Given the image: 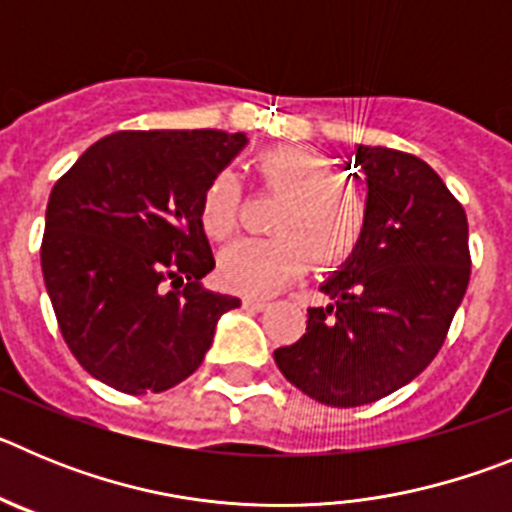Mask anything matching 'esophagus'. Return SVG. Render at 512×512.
<instances>
[{
    "mask_svg": "<svg viewBox=\"0 0 512 512\" xmlns=\"http://www.w3.org/2000/svg\"><path fill=\"white\" fill-rule=\"evenodd\" d=\"M243 305H246L248 310L261 312V310H266V307H269V300H261V297H246V300H243Z\"/></svg>",
    "mask_w": 512,
    "mask_h": 512,
    "instance_id": "34e87169",
    "label": "esophagus"
}]
</instances>
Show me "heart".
I'll use <instances>...</instances> for the list:
<instances>
[{"label":"heart","instance_id":"heart-1","mask_svg":"<svg viewBox=\"0 0 512 512\" xmlns=\"http://www.w3.org/2000/svg\"><path fill=\"white\" fill-rule=\"evenodd\" d=\"M261 184L284 194L271 238H248L225 248L220 277L241 295H274L315 264L328 269L348 261L369 228V197L338 176L325 153L305 146H277L253 158ZM202 230L228 241L241 223V187L230 171L212 176L200 200Z\"/></svg>","mask_w":512,"mask_h":512}]
</instances>
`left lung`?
I'll return each instance as SVG.
<instances>
[{"label": "left lung", "mask_w": 512, "mask_h": 512, "mask_svg": "<svg viewBox=\"0 0 512 512\" xmlns=\"http://www.w3.org/2000/svg\"><path fill=\"white\" fill-rule=\"evenodd\" d=\"M369 187L364 241L307 307V333L274 351L279 372L330 408H356L413 382L441 351L469 284L467 212L413 153L359 146Z\"/></svg>", "instance_id": "1"}]
</instances>
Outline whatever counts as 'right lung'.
I'll use <instances>...</instances> for the list:
<instances>
[{
    "label": "right lung",
    "mask_w": 512,
    "mask_h": 512,
    "mask_svg": "<svg viewBox=\"0 0 512 512\" xmlns=\"http://www.w3.org/2000/svg\"><path fill=\"white\" fill-rule=\"evenodd\" d=\"M246 143L223 130H122L56 182L40 266L63 341L94 379L128 395L169 390L241 305L202 287L215 259L200 200Z\"/></svg>",
    "instance_id": "right-lung-1"
}]
</instances>
